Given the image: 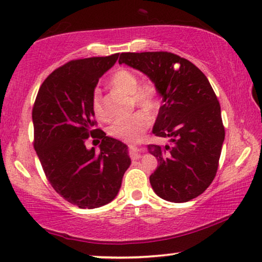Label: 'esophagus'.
Listing matches in <instances>:
<instances>
[{
  "instance_id": "34e87169",
  "label": "esophagus",
  "mask_w": 262,
  "mask_h": 262,
  "mask_svg": "<svg viewBox=\"0 0 262 262\" xmlns=\"http://www.w3.org/2000/svg\"><path fill=\"white\" fill-rule=\"evenodd\" d=\"M129 148H130V156L133 159H140L142 157V153L139 151V148L137 146H129Z\"/></svg>"
}]
</instances>
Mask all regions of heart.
Listing matches in <instances>:
<instances>
[{
    "mask_svg": "<svg viewBox=\"0 0 262 262\" xmlns=\"http://www.w3.org/2000/svg\"><path fill=\"white\" fill-rule=\"evenodd\" d=\"M109 83L111 87L116 89L125 95L130 96L132 105L141 107L144 110L135 111L134 114L127 117L117 118L110 124L107 133L110 137L120 139L125 142H133L140 138L151 124V115L147 113H153L159 105V93L155 83L144 82L140 83L138 75L128 69H118L110 76ZM91 106L97 118H105L102 95L100 91L96 89L91 97Z\"/></svg>",
    "mask_w": 262,
    "mask_h": 262,
    "instance_id": "heart-1",
    "label": "heart"
}]
</instances>
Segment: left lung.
I'll return each mask as SVG.
<instances>
[{
  "mask_svg": "<svg viewBox=\"0 0 262 262\" xmlns=\"http://www.w3.org/2000/svg\"><path fill=\"white\" fill-rule=\"evenodd\" d=\"M118 63L147 75L163 99L152 132L170 144L147 146L158 160L149 176L153 190L171 202L199 196L214 180L225 138L221 105L206 75L167 51L123 52Z\"/></svg>",
  "mask_w": 262,
  "mask_h": 262,
  "instance_id": "8db88e82",
  "label": "left lung"
}]
</instances>
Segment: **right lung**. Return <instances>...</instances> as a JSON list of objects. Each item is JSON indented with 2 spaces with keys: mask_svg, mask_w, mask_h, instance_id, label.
<instances>
[{
  "mask_svg": "<svg viewBox=\"0 0 262 262\" xmlns=\"http://www.w3.org/2000/svg\"><path fill=\"white\" fill-rule=\"evenodd\" d=\"M118 55L73 60L55 69L41 83L32 109L33 146L45 176L56 193L80 208L113 201L130 165L127 146L95 129L91 106L99 78ZM87 138L102 140L99 152L85 148Z\"/></svg>",
  "mask_w": 262,
  "mask_h": 262,
  "instance_id": "add662e5",
  "label": "right lung"
}]
</instances>
